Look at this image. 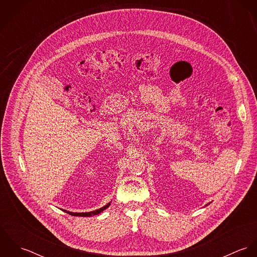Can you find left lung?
Here are the masks:
<instances>
[{
  "label": "left lung",
  "mask_w": 257,
  "mask_h": 257,
  "mask_svg": "<svg viewBox=\"0 0 257 257\" xmlns=\"http://www.w3.org/2000/svg\"><path fill=\"white\" fill-rule=\"evenodd\" d=\"M208 205H210V203H209V204H207V205H206V206H208Z\"/></svg>",
  "instance_id": "obj_1"
}]
</instances>
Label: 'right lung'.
Returning <instances> with one entry per match:
<instances>
[{
	"mask_svg": "<svg viewBox=\"0 0 257 257\" xmlns=\"http://www.w3.org/2000/svg\"><path fill=\"white\" fill-rule=\"evenodd\" d=\"M110 205V203H108L106 206L96 210V211H92V212H86V213H73V212H69V211H66V210H62L64 212H66L67 214L71 215V216H76V217H92V216H96V215H99L100 213H102L104 210H106L107 208H109V206Z\"/></svg>",
	"mask_w": 257,
	"mask_h": 257,
	"instance_id": "add662e5",
	"label": "right lung"
}]
</instances>
